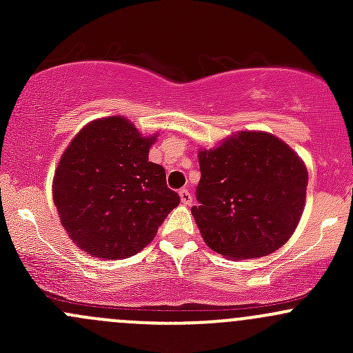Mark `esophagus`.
I'll return each mask as SVG.
<instances>
[{
    "label": "esophagus",
    "instance_id": "1",
    "mask_svg": "<svg viewBox=\"0 0 353 353\" xmlns=\"http://www.w3.org/2000/svg\"><path fill=\"white\" fill-rule=\"evenodd\" d=\"M179 196H181V201H183L184 205H191V203H193V196H191V193L188 190H181Z\"/></svg>",
    "mask_w": 353,
    "mask_h": 353
}]
</instances>
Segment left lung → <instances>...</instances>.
Segmentation results:
<instances>
[{"label": "left lung", "mask_w": 353, "mask_h": 353, "mask_svg": "<svg viewBox=\"0 0 353 353\" xmlns=\"http://www.w3.org/2000/svg\"><path fill=\"white\" fill-rule=\"evenodd\" d=\"M198 206L191 208L206 245L232 259L272 254L301 220L307 169L265 131H241L199 150Z\"/></svg>", "instance_id": "left-lung-1"}]
</instances>
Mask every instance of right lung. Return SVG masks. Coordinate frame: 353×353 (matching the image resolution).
<instances>
[{
    "label": "right lung",
    "mask_w": 353,
    "mask_h": 353,
    "mask_svg": "<svg viewBox=\"0 0 353 353\" xmlns=\"http://www.w3.org/2000/svg\"><path fill=\"white\" fill-rule=\"evenodd\" d=\"M155 138L141 137L123 116L102 117L88 123L63 154L52 199L70 239L87 254H137L179 205L163 167L148 160Z\"/></svg>",
    "instance_id": "obj_1"
}]
</instances>
